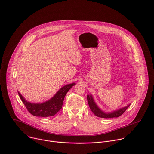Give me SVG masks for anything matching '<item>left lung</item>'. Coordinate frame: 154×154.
<instances>
[{"mask_svg": "<svg viewBox=\"0 0 154 154\" xmlns=\"http://www.w3.org/2000/svg\"><path fill=\"white\" fill-rule=\"evenodd\" d=\"M87 100L88 103L90 106V108L92 112L97 117L102 118H118L122 115L125 112L127 108L130 106V103L128 104L127 106H124L123 108H121L118 110H115L111 113H104L103 111L98 107V106L96 105L95 102L94 101L93 97L91 94L87 95Z\"/></svg>", "mask_w": 154, "mask_h": 154, "instance_id": "left-lung-1", "label": "left lung"}]
</instances>
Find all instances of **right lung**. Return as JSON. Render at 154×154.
<instances>
[{"label":"right lung","instance_id":"obj_1","mask_svg":"<svg viewBox=\"0 0 154 154\" xmlns=\"http://www.w3.org/2000/svg\"><path fill=\"white\" fill-rule=\"evenodd\" d=\"M75 85V83H72L63 86L51 99L42 103H31L27 101L19 91L18 94L30 113L35 116L49 117L55 115L60 110L66 94Z\"/></svg>","mask_w":154,"mask_h":154}]
</instances>
